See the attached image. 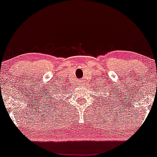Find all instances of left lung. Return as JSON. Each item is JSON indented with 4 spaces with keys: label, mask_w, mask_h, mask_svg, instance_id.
Returning <instances> with one entry per match:
<instances>
[{
    "label": "left lung",
    "mask_w": 157,
    "mask_h": 157,
    "mask_svg": "<svg viewBox=\"0 0 157 157\" xmlns=\"http://www.w3.org/2000/svg\"><path fill=\"white\" fill-rule=\"evenodd\" d=\"M101 100H102V99H101Z\"/></svg>",
    "instance_id": "8db88e82"
}]
</instances>
